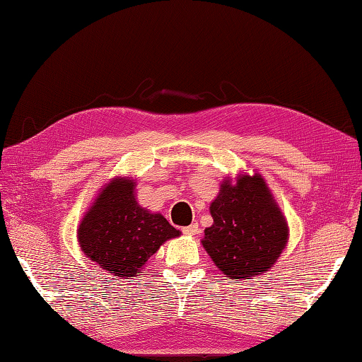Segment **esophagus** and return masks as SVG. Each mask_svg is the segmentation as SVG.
<instances>
[{"mask_svg": "<svg viewBox=\"0 0 362 362\" xmlns=\"http://www.w3.org/2000/svg\"><path fill=\"white\" fill-rule=\"evenodd\" d=\"M182 232H185L186 235H197V233L200 232V229H199V224H197V223H194V224L187 226V227H182Z\"/></svg>", "mask_w": 362, "mask_h": 362, "instance_id": "34e87169", "label": "esophagus"}]
</instances>
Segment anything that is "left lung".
<instances>
[{"label":"left lung","mask_w":362,"mask_h":362,"mask_svg":"<svg viewBox=\"0 0 362 362\" xmlns=\"http://www.w3.org/2000/svg\"><path fill=\"white\" fill-rule=\"evenodd\" d=\"M210 213L213 226L205 229L202 245L230 280L265 274L286 248L288 221L262 175L227 177Z\"/></svg>","instance_id":"obj_1"}]
</instances>
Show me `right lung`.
Here are the masks:
<instances>
[{
    "instance_id": "obj_1",
    "label": "right lung",
    "mask_w": 362,
    "mask_h": 362,
    "mask_svg": "<svg viewBox=\"0 0 362 362\" xmlns=\"http://www.w3.org/2000/svg\"><path fill=\"white\" fill-rule=\"evenodd\" d=\"M136 182L116 176L101 187L78 227L79 248L107 275L132 278L167 240L181 235L160 213L136 200Z\"/></svg>"
}]
</instances>
